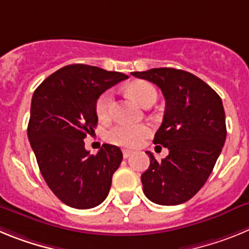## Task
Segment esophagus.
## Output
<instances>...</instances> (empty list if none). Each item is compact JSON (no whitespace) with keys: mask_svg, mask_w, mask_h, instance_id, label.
<instances>
[{"mask_svg":"<svg viewBox=\"0 0 249 249\" xmlns=\"http://www.w3.org/2000/svg\"><path fill=\"white\" fill-rule=\"evenodd\" d=\"M122 153H123V157L128 158L129 156H131L132 153H133V151H132V149H123Z\"/></svg>","mask_w":249,"mask_h":249,"instance_id":"1","label":"esophagus"}]
</instances>
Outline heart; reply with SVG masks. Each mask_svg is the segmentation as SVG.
I'll return each instance as SVG.
<instances>
[{
  "label": "heart",
  "mask_w": 249,
  "mask_h": 249,
  "mask_svg": "<svg viewBox=\"0 0 249 249\" xmlns=\"http://www.w3.org/2000/svg\"><path fill=\"white\" fill-rule=\"evenodd\" d=\"M128 93L135 98L141 106H146L147 103L157 98V91L151 83L138 81L132 83L127 89ZM112 105H113V94L112 91H107L98 97L96 102V114L100 121H108L112 113ZM151 133V128L147 124H126L120 123L107 132V141L112 144L123 147H137L142 143V141Z\"/></svg>",
  "instance_id": "heart-1"
}]
</instances>
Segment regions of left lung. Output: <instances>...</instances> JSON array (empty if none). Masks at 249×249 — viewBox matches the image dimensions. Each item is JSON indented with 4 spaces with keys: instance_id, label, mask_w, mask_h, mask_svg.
Instances as JSON below:
<instances>
[{
    "instance_id": "1",
    "label": "left lung",
    "mask_w": 249,
    "mask_h": 249,
    "mask_svg": "<svg viewBox=\"0 0 249 249\" xmlns=\"http://www.w3.org/2000/svg\"><path fill=\"white\" fill-rule=\"evenodd\" d=\"M131 74L157 85L166 100L153 143L167 147L169 153L157 162L146 152L151 163L141 176L144 195L162 206L184 203L206 183L223 148V103L206 82L182 70L151 68Z\"/></svg>"
}]
</instances>
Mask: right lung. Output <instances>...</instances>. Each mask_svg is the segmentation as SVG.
<instances>
[{
  "label": "right lung",
  "instance_id": "add662e5",
  "mask_svg": "<svg viewBox=\"0 0 249 249\" xmlns=\"http://www.w3.org/2000/svg\"><path fill=\"white\" fill-rule=\"evenodd\" d=\"M127 78L96 66L70 65L47 77L32 96L31 147L47 186L72 208H93L108 196L122 152L106 143L89 155L83 140L97 126L98 97Z\"/></svg>",
  "mask_w": 249,
  "mask_h": 249
}]
</instances>
